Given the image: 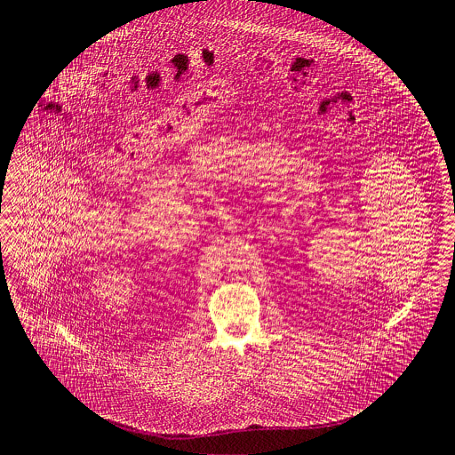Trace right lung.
I'll use <instances>...</instances> for the list:
<instances>
[{"label": "right lung", "instance_id": "obj_1", "mask_svg": "<svg viewBox=\"0 0 455 455\" xmlns=\"http://www.w3.org/2000/svg\"><path fill=\"white\" fill-rule=\"evenodd\" d=\"M1 184H3V180H1Z\"/></svg>", "mask_w": 455, "mask_h": 455}]
</instances>
